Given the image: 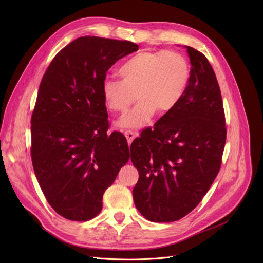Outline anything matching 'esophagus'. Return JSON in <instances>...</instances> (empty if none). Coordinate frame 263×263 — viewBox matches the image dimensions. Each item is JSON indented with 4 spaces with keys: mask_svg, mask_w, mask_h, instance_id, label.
<instances>
[{
    "mask_svg": "<svg viewBox=\"0 0 263 263\" xmlns=\"http://www.w3.org/2000/svg\"><path fill=\"white\" fill-rule=\"evenodd\" d=\"M124 136L127 137V141H128V143L129 144H131L132 143V141L134 140V137H135V134L132 132V131H130V130H127V131H124Z\"/></svg>",
    "mask_w": 263,
    "mask_h": 263,
    "instance_id": "esophagus-1",
    "label": "esophagus"
}]
</instances>
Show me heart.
Instances as JSON below:
<instances>
[{
  "instance_id": "b5f03b06",
  "label": "heart",
  "mask_w": 263,
  "mask_h": 263,
  "mask_svg": "<svg viewBox=\"0 0 263 263\" xmlns=\"http://www.w3.org/2000/svg\"><path fill=\"white\" fill-rule=\"evenodd\" d=\"M121 80L109 77L102 82L105 106L113 113H124L117 126L140 129L157 113L167 114L179 104L190 81V66L176 51H143L133 55L118 69ZM136 96H134V93Z\"/></svg>"
}]
</instances>
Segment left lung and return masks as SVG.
<instances>
[{
	"instance_id": "8db88e82",
	"label": "left lung",
	"mask_w": 263,
	"mask_h": 263,
	"mask_svg": "<svg viewBox=\"0 0 263 263\" xmlns=\"http://www.w3.org/2000/svg\"><path fill=\"white\" fill-rule=\"evenodd\" d=\"M191 76L181 101L131 144L139 171L136 209L151 222H175L201 201L218 174L226 142L225 114L213 69L184 46Z\"/></svg>"
}]
</instances>
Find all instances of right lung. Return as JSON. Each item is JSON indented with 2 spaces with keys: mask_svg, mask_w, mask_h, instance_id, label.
Here are the masks:
<instances>
[{
  "mask_svg": "<svg viewBox=\"0 0 263 263\" xmlns=\"http://www.w3.org/2000/svg\"><path fill=\"white\" fill-rule=\"evenodd\" d=\"M139 50L127 40L80 37L62 49L41 80L31 119L32 162L44 194L61 216L88 220L130 158L126 137L107 134L106 71Z\"/></svg>",
  "mask_w": 263,
  "mask_h": 263,
  "instance_id": "obj_1",
  "label": "right lung"
}]
</instances>
